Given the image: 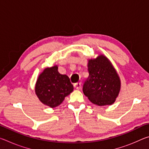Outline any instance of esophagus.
Returning <instances> with one entry per match:
<instances>
[{
  "instance_id": "34e87169",
  "label": "esophagus",
  "mask_w": 149,
  "mask_h": 149,
  "mask_svg": "<svg viewBox=\"0 0 149 149\" xmlns=\"http://www.w3.org/2000/svg\"><path fill=\"white\" fill-rule=\"evenodd\" d=\"M74 87L77 89H79L81 87V83H76V84H74Z\"/></svg>"
}]
</instances>
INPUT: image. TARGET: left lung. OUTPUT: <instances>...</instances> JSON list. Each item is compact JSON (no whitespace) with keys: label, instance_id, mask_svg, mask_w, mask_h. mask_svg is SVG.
Segmentation results:
<instances>
[{"label":"left lung","instance_id":"1","mask_svg":"<svg viewBox=\"0 0 149 149\" xmlns=\"http://www.w3.org/2000/svg\"><path fill=\"white\" fill-rule=\"evenodd\" d=\"M89 75L83 86L84 95L93 104H112L120 90V80L116 71L103 55L88 62Z\"/></svg>","mask_w":149,"mask_h":149}]
</instances>
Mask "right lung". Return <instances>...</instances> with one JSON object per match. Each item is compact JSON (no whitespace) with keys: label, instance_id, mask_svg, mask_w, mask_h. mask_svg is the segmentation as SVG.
<instances>
[{"label":"right lung","instance_id":"add662e5","mask_svg":"<svg viewBox=\"0 0 149 149\" xmlns=\"http://www.w3.org/2000/svg\"><path fill=\"white\" fill-rule=\"evenodd\" d=\"M74 86L66 75L60 74L57 65L45 69L37 79L35 93L44 104L51 108L60 105Z\"/></svg>","mask_w":149,"mask_h":149}]
</instances>
